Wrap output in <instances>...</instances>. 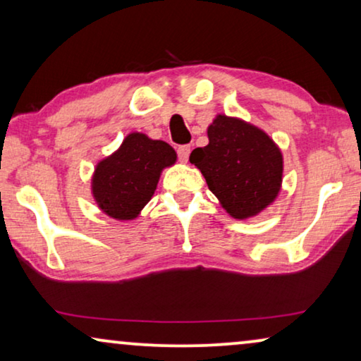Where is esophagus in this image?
<instances>
[{
    "label": "esophagus",
    "instance_id": "obj_1",
    "mask_svg": "<svg viewBox=\"0 0 361 361\" xmlns=\"http://www.w3.org/2000/svg\"><path fill=\"white\" fill-rule=\"evenodd\" d=\"M177 154H179V159L182 162H187L189 161V154H190V146H187V145L179 146L177 147Z\"/></svg>",
    "mask_w": 361,
    "mask_h": 361
}]
</instances>
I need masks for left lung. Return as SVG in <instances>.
Segmentation results:
<instances>
[{
	"instance_id": "8db88e82",
	"label": "left lung",
	"mask_w": 361,
	"mask_h": 361,
	"mask_svg": "<svg viewBox=\"0 0 361 361\" xmlns=\"http://www.w3.org/2000/svg\"><path fill=\"white\" fill-rule=\"evenodd\" d=\"M209 145L190 162L205 177L226 214L236 220L259 215L278 199L284 159L268 133L236 116L216 115L207 128Z\"/></svg>"
}]
</instances>
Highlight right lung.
Here are the masks:
<instances>
[{"label":"right lung","instance_id":"1","mask_svg":"<svg viewBox=\"0 0 361 361\" xmlns=\"http://www.w3.org/2000/svg\"><path fill=\"white\" fill-rule=\"evenodd\" d=\"M176 161L174 147L166 141L151 140L145 133H130L115 152L95 166L93 200L110 219L135 220L154 195L162 171Z\"/></svg>","mask_w":361,"mask_h":361}]
</instances>
